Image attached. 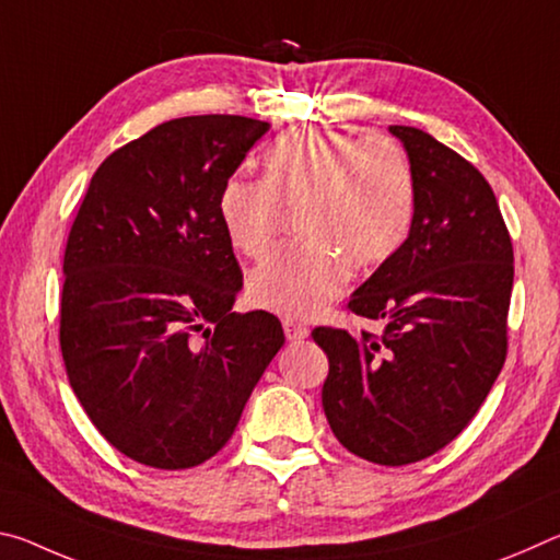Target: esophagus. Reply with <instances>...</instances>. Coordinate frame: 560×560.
I'll list each match as a JSON object with an SVG mask.
<instances>
[{
	"label": "esophagus",
	"instance_id": "obj_1",
	"mask_svg": "<svg viewBox=\"0 0 560 560\" xmlns=\"http://www.w3.org/2000/svg\"><path fill=\"white\" fill-rule=\"evenodd\" d=\"M283 334L291 340V343H296V340L308 338V328L303 324H296V320H283Z\"/></svg>",
	"mask_w": 560,
	"mask_h": 560
}]
</instances>
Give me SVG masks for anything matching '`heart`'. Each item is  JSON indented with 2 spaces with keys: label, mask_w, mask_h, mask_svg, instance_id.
Segmentation results:
<instances>
[{
  "label": "heart",
  "mask_w": 560,
  "mask_h": 560,
  "mask_svg": "<svg viewBox=\"0 0 560 560\" xmlns=\"http://www.w3.org/2000/svg\"><path fill=\"white\" fill-rule=\"evenodd\" d=\"M264 179L234 175L222 185L217 214L236 252L257 257L299 207L306 240L277 246L249 277V296L273 314L308 320L340 296L350 261L373 267L407 240L415 217L410 163L390 138L299 128L261 155Z\"/></svg>",
  "instance_id": "b5f03b06"
}]
</instances>
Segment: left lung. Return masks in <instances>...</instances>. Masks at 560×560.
I'll use <instances>...</instances> for the list:
<instances>
[{"label":"left lung","instance_id":"8db88e82","mask_svg":"<svg viewBox=\"0 0 560 560\" xmlns=\"http://www.w3.org/2000/svg\"><path fill=\"white\" fill-rule=\"evenodd\" d=\"M390 132L410 160L412 226L348 303L383 320V336H311L328 355L320 400L338 442L400 467L450 444L487 400L506 360L514 249L477 167L430 132Z\"/></svg>","mask_w":560,"mask_h":560}]
</instances>
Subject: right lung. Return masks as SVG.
Here are the masks:
<instances>
[{
	"instance_id": "obj_1",
	"label": "right lung",
	"mask_w": 560,
	"mask_h": 560,
	"mask_svg": "<svg viewBox=\"0 0 560 560\" xmlns=\"http://www.w3.org/2000/svg\"><path fill=\"white\" fill-rule=\"evenodd\" d=\"M271 126L167 120L103 160L63 254L61 355L113 447L155 469L214 457L283 346L267 311L234 314L242 271L217 200Z\"/></svg>"
}]
</instances>
